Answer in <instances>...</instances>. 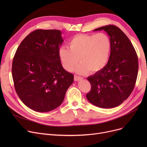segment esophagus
I'll list each match as a JSON object with an SVG mask.
<instances>
[{
    "label": "esophagus",
    "mask_w": 147,
    "mask_h": 147,
    "mask_svg": "<svg viewBox=\"0 0 147 147\" xmlns=\"http://www.w3.org/2000/svg\"><path fill=\"white\" fill-rule=\"evenodd\" d=\"M74 80H75V81H80V80H81L83 79V78H81V77L78 76H76V75H74Z\"/></svg>",
    "instance_id": "1"
}]
</instances>
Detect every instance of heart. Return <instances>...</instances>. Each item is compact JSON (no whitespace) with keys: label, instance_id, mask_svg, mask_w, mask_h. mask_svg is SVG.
I'll return each instance as SVG.
<instances>
[{"label":"heart","instance_id":"obj_1","mask_svg":"<svg viewBox=\"0 0 147 147\" xmlns=\"http://www.w3.org/2000/svg\"><path fill=\"white\" fill-rule=\"evenodd\" d=\"M68 45L69 48L62 46L59 49L62 64L67 71H71L79 60L81 63L76 68L77 73H95L101 70L109 61L111 43L105 33L76 35Z\"/></svg>","mask_w":147,"mask_h":147}]
</instances>
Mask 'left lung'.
<instances>
[{"label": "left lung", "mask_w": 147, "mask_h": 147, "mask_svg": "<svg viewBox=\"0 0 147 147\" xmlns=\"http://www.w3.org/2000/svg\"><path fill=\"white\" fill-rule=\"evenodd\" d=\"M104 30L110 36L111 49L107 65L87 78L91 90L86 96L93 105L111 109L121 104L133 91L138 73V59L134 46L117 27L108 25L94 31Z\"/></svg>", "instance_id": "obj_1"}]
</instances>
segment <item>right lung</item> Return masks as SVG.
Returning <instances> with one entry per match:
<instances>
[{"mask_svg": "<svg viewBox=\"0 0 147 147\" xmlns=\"http://www.w3.org/2000/svg\"><path fill=\"white\" fill-rule=\"evenodd\" d=\"M58 30H36L20 43L12 61L15 90L27 107L48 112L63 102L74 75L62 66L59 49L64 40Z\"/></svg>", "mask_w": 147, "mask_h": 147, "instance_id": "1", "label": "right lung"}]
</instances>
